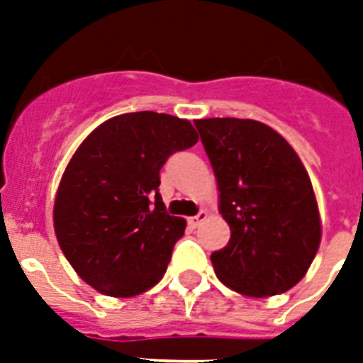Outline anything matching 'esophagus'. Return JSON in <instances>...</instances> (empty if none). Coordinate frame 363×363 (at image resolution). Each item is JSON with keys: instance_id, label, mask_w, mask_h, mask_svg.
I'll return each mask as SVG.
<instances>
[{"instance_id": "obj_1", "label": "esophagus", "mask_w": 363, "mask_h": 363, "mask_svg": "<svg viewBox=\"0 0 363 363\" xmlns=\"http://www.w3.org/2000/svg\"><path fill=\"white\" fill-rule=\"evenodd\" d=\"M207 216H209V215H207V211H199L198 215L192 216V218L188 220V224H190V226H192V228H198L199 224H201V222L207 220Z\"/></svg>"}]
</instances>
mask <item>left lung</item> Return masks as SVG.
I'll use <instances>...</instances> for the list:
<instances>
[{"label":"left lung","instance_id":"1","mask_svg":"<svg viewBox=\"0 0 363 363\" xmlns=\"http://www.w3.org/2000/svg\"><path fill=\"white\" fill-rule=\"evenodd\" d=\"M215 171L232 235L211 254L235 292L267 298L296 286L320 247L322 226L301 160L273 128L250 118L194 122Z\"/></svg>","mask_w":363,"mask_h":363}]
</instances>
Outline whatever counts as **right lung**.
I'll list each match as a JSON object with an SVG mask.
<instances>
[{"label": "right lung", "mask_w": 363, "mask_h": 363, "mask_svg": "<svg viewBox=\"0 0 363 363\" xmlns=\"http://www.w3.org/2000/svg\"><path fill=\"white\" fill-rule=\"evenodd\" d=\"M196 143L190 122L152 111L109 118L81 143L56 192L54 232L82 281L113 298L160 282L186 228L165 213L160 169Z\"/></svg>", "instance_id": "obj_1"}]
</instances>
